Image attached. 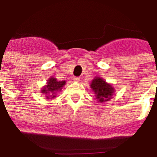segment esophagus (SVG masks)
Listing matches in <instances>:
<instances>
[{"label": "esophagus", "instance_id": "1", "mask_svg": "<svg viewBox=\"0 0 157 157\" xmlns=\"http://www.w3.org/2000/svg\"><path fill=\"white\" fill-rule=\"evenodd\" d=\"M80 80H81V78H80V77H74L73 78V81H75V82H79V81H80Z\"/></svg>", "mask_w": 157, "mask_h": 157}]
</instances>
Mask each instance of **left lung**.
Returning a JSON list of instances; mask_svg holds the SVG:
<instances>
[{
  "instance_id": "8db88e82",
  "label": "left lung",
  "mask_w": 157,
  "mask_h": 157,
  "mask_svg": "<svg viewBox=\"0 0 157 157\" xmlns=\"http://www.w3.org/2000/svg\"><path fill=\"white\" fill-rule=\"evenodd\" d=\"M90 88L94 92L95 98L99 103L110 100L115 92L112 85L107 83L100 77H95L94 79L90 84Z\"/></svg>"
}]
</instances>
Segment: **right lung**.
Returning a JSON list of instances; mask_svg holds the SVG:
<instances>
[{
	"label": "right lung",
	"mask_w": 157,
	"mask_h": 157,
	"mask_svg": "<svg viewBox=\"0 0 157 157\" xmlns=\"http://www.w3.org/2000/svg\"><path fill=\"white\" fill-rule=\"evenodd\" d=\"M65 84H66L65 81H59L54 77H50L47 81L46 86H44L40 91L42 94H45L48 99H50L56 97L57 93L59 91H61L62 88L65 86Z\"/></svg>",
	"instance_id": "right-lung-1"
}]
</instances>
